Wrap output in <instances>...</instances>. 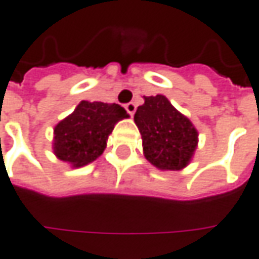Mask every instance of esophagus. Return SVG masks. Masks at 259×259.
<instances>
[{"label":"esophagus","mask_w":259,"mask_h":259,"mask_svg":"<svg viewBox=\"0 0 259 259\" xmlns=\"http://www.w3.org/2000/svg\"><path fill=\"white\" fill-rule=\"evenodd\" d=\"M124 108H126V111L129 113L130 116H133L135 111H136V104H135V103H127V104L124 106Z\"/></svg>","instance_id":"obj_1"}]
</instances>
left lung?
<instances>
[{
    "label": "left lung",
    "instance_id": "obj_1",
    "mask_svg": "<svg viewBox=\"0 0 259 259\" xmlns=\"http://www.w3.org/2000/svg\"><path fill=\"white\" fill-rule=\"evenodd\" d=\"M135 123L141 132L143 155L161 171H180L191 162L198 145L194 124L162 94L145 97Z\"/></svg>",
    "mask_w": 259,
    "mask_h": 259
}]
</instances>
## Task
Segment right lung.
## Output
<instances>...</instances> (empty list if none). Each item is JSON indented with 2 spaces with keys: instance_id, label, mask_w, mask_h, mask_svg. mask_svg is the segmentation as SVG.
Returning <instances> with one entry per match:
<instances>
[{
  "instance_id": "obj_1",
  "label": "right lung",
  "mask_w": 259,
  "mask_h": 259,
  "mask_svg": "<svg viewBox=\"0 0 259 259\" xmlns=\"http://www.w3.org/2000/svg\"><path fill=\"white\" fill-rule=\"evenodd\" d=\"M129 118L118 104L82 100L53 129V153L72 168H81L104 152L108 136L120 120Z\"/></svg>"
}]
</instances>
